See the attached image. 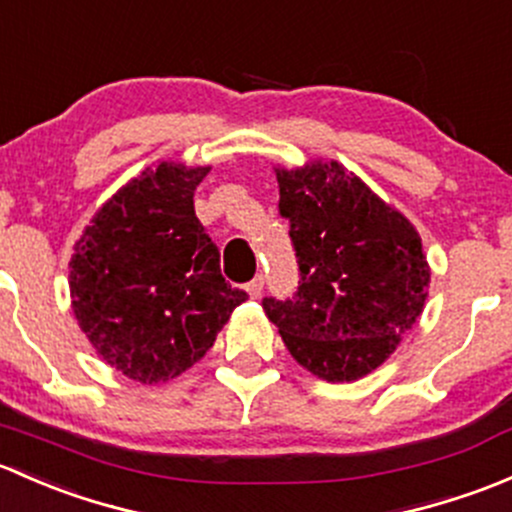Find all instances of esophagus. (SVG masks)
I'll use <instances>...</instances> for the list:
<instances>
[{"label": "esophagus", "instance_id": "1", "mask_svg": "<svg viewBox=\"0 0 512 512\" xmlns=\"http://www.w3.org/2000/svg\"><path fill=\"white\" fill-rule=\"evenodd\" d=\"M261 291H263V278L256 276L254 281H251L249 286H246V293H249L251 298H258V295H261Z\"/></svg>", "mask_w": 512, "mask_h": 512}]
</instances>
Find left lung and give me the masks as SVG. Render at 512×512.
<instances>
[{"instance_id":"1","label":"left lung","mask_w":512,"mask_h":512,"mask_svg":"<svg viewBox=\"0 0 512 512\" xmlns=\"http://www.w3.org/2000/svg\"><path fill=\"white\" fill-rule=\"evenodd\" d=\"M300 286L263 313L303 370L355 382L377 370L424 313L431 266L416 226L337 160L273 167Z\"/></svg>"}]
</instances>
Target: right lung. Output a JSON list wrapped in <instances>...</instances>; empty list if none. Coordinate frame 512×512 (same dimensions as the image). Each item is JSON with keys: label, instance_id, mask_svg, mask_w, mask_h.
Returning a JSON list of instances; mask_svg holds the SVG:
<instances>
[{"label": "right lung", "instance_id": "obj_1", "mask_svg": "<svg viewBox=\"0 0 512 512\" xmlns=\"http://www.w3.org/2000/svg\"><path fill=\"white\" fill-rule=\"evenodd\" d=\"M209 165L162 160L93 214L68 261L78 328L113 370L165 384L202 360L249 295L221 278L219 251L194 214Z\"/></svg>", "mask_w": 512, "mask_h": 512}]
</instances>
